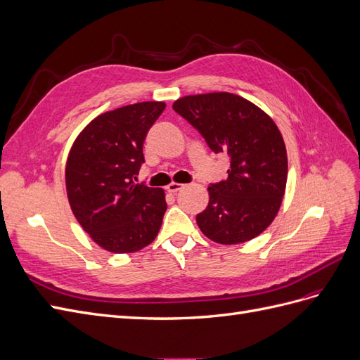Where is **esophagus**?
Returning a JSON list of instances; mask_svg holds the SVG:
<instances>
[{
    "mask_svg": "<svg viewBox=\"0 0 360 360\" xmlns=\"http://www.w3.org/2000/svg\"><path fill=\"white\" fill-rule=\"evenodd\" d=\"M181 189H184V184H181V183H169L168 186H167V191L169 192V193H177L179 191H181Z\"/></svg>",
    "mask_w": 360,
    "mask_h": 360,
    "instance_id": "esophagus-1",
    "label": "esophagus"
}]
</instances>
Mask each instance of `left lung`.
I'll return each mask as SVG.
<instances>
[{
  "mask_svg": "<svg viewBox=\"0 0 360 360\" xmlns=\"http://www.w3.org/2000/svg\"><path fill=\"white\" fill-rule=\"evenodd\" d=\"M172 110L214 153L231 159L228 179L207 188L200 230L221 245L252 240L274 222L285 193L287 148L278 126L252 102L225 91L180 97Z\"/></svg>",
  "mask_w": 360,
  "mask_h": 360,
  "instance_id": "left-lung-1",
  "label": "left lung"
}]
</instances>
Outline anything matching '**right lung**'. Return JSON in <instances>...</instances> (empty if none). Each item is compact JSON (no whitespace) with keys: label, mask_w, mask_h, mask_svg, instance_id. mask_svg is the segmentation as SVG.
Masks as SVG:
<instances>
[{"label":"right lung","mask_w":360,"mask_h":360,"mask_svg":"<svg viewBox=\"0 0 360 360\" xmlns=\"http://www.w3.org/2000/svg\"><path fill=\"white\" fill-rule=\"evenodd\" d=\"M165 102H139L97 115L76 136L66 162L70 209L108 252L130 254L155 240L167 212L165 192L136 184L148 129Z\"/></svg>","instance_id":"right-lung-1"}]
</instances>
